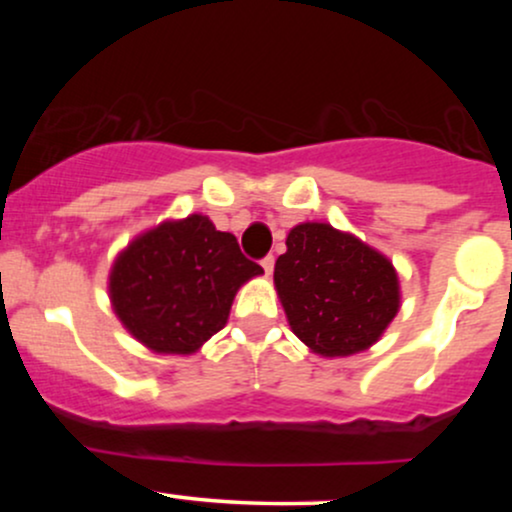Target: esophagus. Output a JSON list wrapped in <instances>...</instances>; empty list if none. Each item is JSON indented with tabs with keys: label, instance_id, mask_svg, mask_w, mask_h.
<instances>
[{
	"label": "esophagus",
	"instance_id": "esophagus-1",
	"mask_svg": "<svg viewBox=\"0 0 512 512\" xmlns=\"http://www.w3.org/2000/svg\"><path fill=\"white\" fill-rule=\"evenodd\" d=\"M262 269H264V274H267V276L274 272V255L264 257V260H262Z\"/></svg>",
	"mask_w": 512,
	"mask_h": 512
}]
</instances>
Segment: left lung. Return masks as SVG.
Listing matches in <instances>:
<instances>
[{
  "label": "left lung",
  "instance_id": "obj_1",
  "mask_svg": "<svg viewBox=\"0 0 512 512\" xmlns=\"http://www.w3.org/2000/svg\"><path fill=\"white\" fill-rule=\"evenodd\" d=\"M274 284L293 334L322 356L368 349L399 310L392 262L330 223L293 228Z\"/></svg>",
  "mask_w": 512,
  "mask_h": 512
}]
</instances>
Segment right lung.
Returning <instances> with one entry per match:
<instances>
[{
	"label": "right lung",
	"instance_id": "1",
	"mask_svg": "<svg viewBox=\"0 0 512 512\" xmlns=\"http://www.w3.org/2000/svg\"><path fill=\"white\" fill-rule=\"evenodd\" d=\"M262 274L231 233L192 214L144 233L115 260L110 298L122 325L158 354H192L226 325L240 284Z\"/></svg>",
	"mask_w": 512,
	"mask_h": 512
}]
</instances>
